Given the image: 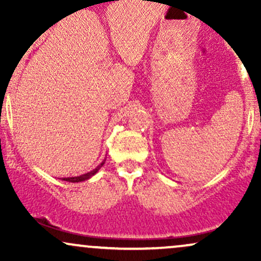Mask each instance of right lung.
Segmentation results:
<instances>
[{
	"instance_id": "add662e5",
	"label": "right lung",
	"mask_w": 261,
	"mask_h": 261,
	"mask_svg": "<svg viewBox=\"0 0 261 261\" xmlns=\"http://www.w3.org/2000/svg\"><path fill=\"white\" fill-rule=\"evenodd\" d=\"M106 163V160H104L101 163L99 164V166L97 167V168H94L93 170H91V172L86 173V174H82V175H79V176H71V178H62V180L65 181H70V182H80V181H85V180H88L89 178H92L93 175L95 174V173L99 170L101 167H103V164Z\"/></svg>"
}]
</instances>
